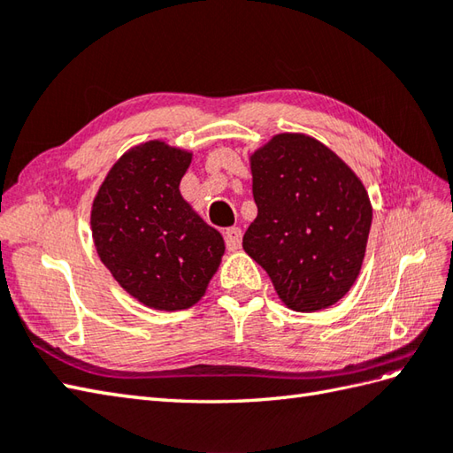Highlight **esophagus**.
Listing matches in <instances>:
<instances>
[{"mask_svg": "<svg viewBox=\"0 0 453 453\" xmlns=\"http://www.w3.org/2000/svg\"><path fill=\"white\" fill-rule=\"evenodd\" d=\"M224 237H226V245H227V249H232V251H235V249H239L242 247V237H243V234H242V229L239 227H227L226 232H224Z\"/></svg>", "mask_w": 453, "mask_h": 453, "instance_id": "34e87169", "label": "esophagus"}]
</instances>
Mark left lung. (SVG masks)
Wrapping results in <instances>:
<instances>
[{
  "instance_id": "left-lung-1",
  "label": "left lung",
  "mask_w": 453,
  "mask_h": 453,
  "mask_svg": "<svg viewBox=\"0 0 453 453\" xmlns=\"http://www.w3.org/2000/svg\"><path fill=\"white\" fill-rule=\"evenodd\" d=\"M257 218L245 253L294 311H319L350 290L365 255L372 204L362 180L321 142L276 134L251 156Z\"/></svg>"
}]
</instances>
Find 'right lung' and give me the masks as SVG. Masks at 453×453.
<instances>
[{
    "label": "right lung",
    "instance_id": "1",
    "mask_svg": "<svg viewBox=\"0 0 453 453\" xmlns=\"http://www.w3.org/2000/svg\"><path fill=\"white\" fill-rule=\"evenodd\" d=\"M192 153L151 140L114 163L93 200L91 232L103 265L124 290L161 311L204 296L224 237L180 196Z\"/></svg>",
    "mask_w": 453,
    "mask_h": 453
}]
</instances>
